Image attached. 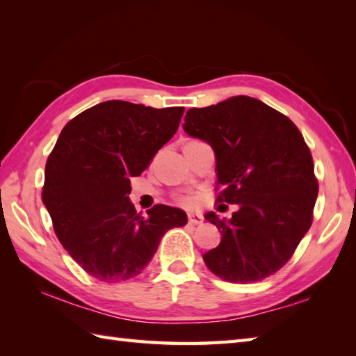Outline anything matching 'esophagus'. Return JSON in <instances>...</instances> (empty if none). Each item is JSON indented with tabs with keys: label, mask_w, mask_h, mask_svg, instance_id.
Here are the masks:
<instances>
[{
	"label": "esophagus",
	"mask_w": 356,
	"mask_h": 356,
	"mask_svg": "<svg viewBox=\"0 0 356 356\" xmlns=\"http://www.w3.org/2000/svg\"><path fill=\"white\" fill-rule=\"evenodd\" d=\"M188 222H190V223L194 225V226H197V225H202L203 218H202V216L197 214V213H190V214H188Z\"/></svg>",
	"instance_id": "34e87169"
}]
</instances>
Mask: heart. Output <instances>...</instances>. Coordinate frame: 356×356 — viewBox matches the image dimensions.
Instances as JSON below:
<instances>
[{"mask_svg":"<svg viewBox=\"0 0 356 356\" xmlns=\"http://www.w3.org/2000/svg\"><path fill=\"white\" fill-rule=\"evenodd\" d=\"M186 203H193V199H185Z\"/></svg>","mask_w":356,"mask_h":356,"instance_id":"obj_1","label":"heart"}]
</instances>
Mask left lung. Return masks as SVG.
I'll return each mask as SVG.
<instances>
[{
  "mask_svg": "<svg viewBox=\"0 0 356 356\" xmlns=\"http://www.w3.org/2000/svg\"><path fill=\"white\" fill-rule=\"evenodd\" d=\"M184 131L216 154L218 202L237 205L231 218L207 213L222 234L203 254L207 266L231 283H252L291 259L312 225L318 195L314 161L289 118L249 96L186 111Z\"/></svg>",
  "mask_w": 356,
  "mask_h": 356,
  "instance_id": "8db88e82",
  "label": "left lung"
}]
</instances>
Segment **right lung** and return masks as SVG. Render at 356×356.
Here are the masks:
<instances>
[{"instance_id": "1", "label": "right lung", "mask_w": 356, "mask_h": 356, "mask_svg": "<svg viewBox=\"0 0 356 356\" xmlns=\"http://www.w3.org/2000/svg\"><path fill=\"white\" fill-rule=\"evenodd\" d=\"M184 107L105 101L67 124L45 163L42 203L72 259L101 282H125L153 259L163 234L188 222L184 209L136 213L130 179L147 170L177 131Z\"/></svg>"}]
</instances>
